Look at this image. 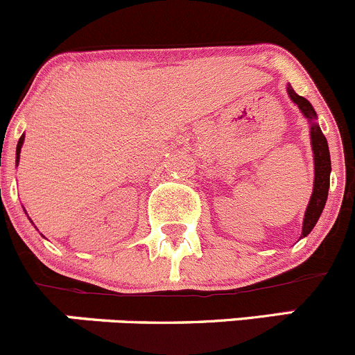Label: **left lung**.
I'll list each match as a JSON object with an SVG mask.
<instances>
[{
  "instance_id": "8db88e82",
  "label": "left lung",
  "mask_w": 355,
  "mask_h": 355,
  "mask_svg": "<svg viewBox=\"0 0 355 355\" xmlns=\"http://www.w3.org/2000/svg\"><path fill=\"white\" fill-rule=\"evenodd\" d=\"M286 91H288V96L292 98L293 103L300 108V112L305 115L309 124H311V145L312 153H314V189H312L311 200H309L307 210H305L304 216V226H302L300 236L304 238L307 236L312 231V227L315 226V223H318L319 216H321L322 209H324L326 205V200H328L331 160H329L328 141H326L319 124L315 122L318 115H315V110L312 108V105L309 103L304 96H298L292 86L286 87Z\"/></svg>"
}]
</instances>
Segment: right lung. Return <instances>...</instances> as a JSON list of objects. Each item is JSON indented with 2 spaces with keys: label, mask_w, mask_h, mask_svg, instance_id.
Here are the masks:
<instances>
[{
  "label": "right lung",
  "mask_w": 355,
  "mask_h": 355,
  "mask_svg": "<svg viewBox=\"0 0 355 355\" xmlns=\"http://www.w3.org/2000/svg\"><path fill=\"white\" fill-rule=\"evenodd\" d=\"M22 145H24V136H20L19 145H17V159H15L17 164H19V160H20V148H22Z\"/></svg>",
  "instance_id": "add662e5"
}]
</instances>
